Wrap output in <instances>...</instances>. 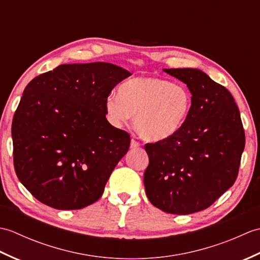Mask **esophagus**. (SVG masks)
Masks as SVG:
<instances>
[{
    "mask_svg": "<svg viewBox=\"0 0 260 260\" xmlns=\"http://www.w3.org/2000/svg\"><path fill=\"white\" fill-rule=\"evenodd\" d=\"M140 142H137L136 140H132L131 141V147L132 148H137V147H140Z\"/></svg>",
    "mask_w": 260,
    "mask_h": 260,
    "instance_id": "esophagus-1",
    "label": "esophagus"
}]
</instances>
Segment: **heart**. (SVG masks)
<instances>
[{"mask_svg": "<svg viewBox=\"0 0 260 260\" xmlns=\"http://www.w3.org/2000/svg\"><path fill=\"white\" fill-rule=\"evenodd\" d=\"M109 95L105 108L109 120L121 126L134 116L140 134L148 141L175 135L184 125L192 106V93L184 85L157 77H136Z\"/></svg>", "mask_w": 260, "mask_h": 260, "instance_id": "1", "label": "heart"}]
</instances>
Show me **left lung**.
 Segmentation results:
<instances>
[{
  "label": "left lung",
  "mask_w": 260,
  "mask_h": 260,
  "mask_svg": "<svg viewBox=\"0 0 260 260\" xmlns=\"http://www.w3.org/2000/svg\"><path fill=\"white\" fill-rule=\"evenodd\" d=\"M164 71L186 84L192 106L178 133L145 144L150 162L144 185L154 207L172 214H190L209 208L234 185L245 131L227 88L199 69Z\"/></svg>",
  "instance_id": "left-lung-1"
}]
</instances>
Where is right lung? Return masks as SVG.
Returning <instances> with one entry per match:
<instances>
[{
  "label": "right lung",
  "instance_id": "add662e5",
  "mask_svg": "<svg viewBox=\"0 0 260 260\" xmlns=\"http://www.w3.org/2000/svg\"><path fill=\"white\" fill-rule=\"evenodd\" d=\"M128 71L107 62L58 66L33 78L12 121L13 164L37 200L59 210L90 206L131 137L106 119V98Z\"/></svg>",
  "mask_w": 260,
  "mask_h": 260
}]
</instances>
